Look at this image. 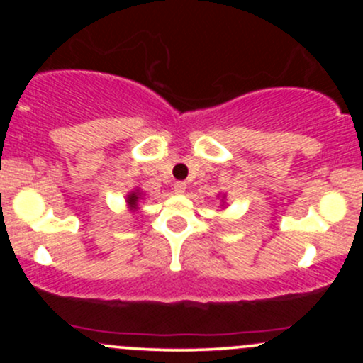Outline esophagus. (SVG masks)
<instances>
[{
  "label": "esophagus",
  "instance_id": "1",
  "mask_svg": "<svg viewBox=\"0 0 363 363\" xmlns=\"http://www.w3.org/2000/svg\"><path fill=\"white\" fill-rule=\"evenodd\" d=\"M174 193H176V194H184L186 193V182L177 181L176 184H174Z\"/></svg>",
  "mask_w": 363,
  "mask_h": 363
}]
</instances>
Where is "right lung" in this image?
Masks as SVG:
<instances>
[{"instance_id": "right-lung-1", "label": "right lung", "mask_w": 363, "mask_h": 363, "mask_svg": "<svg viewBox=\"0 0 363 363\" xmlns=\"http://www.w3.org/2000/svg\"><path fill=\"white\" fill-rule=\"evenodd\" d=\"M136 201H138V196H136L135 193H133L131 196H129V205L135 206V205H136Z\"/></svg>"}]
</instances>
